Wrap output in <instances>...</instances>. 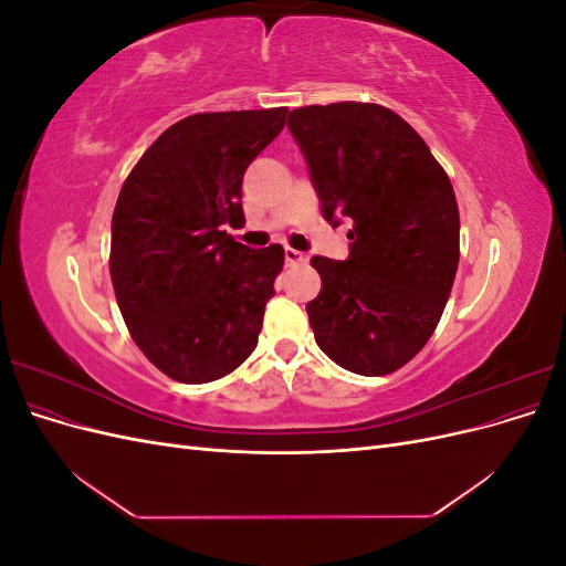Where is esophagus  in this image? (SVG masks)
<instances>
[{
	"mask_svg": "<svg viewBox=\"0 0 566 566\" xmlns=\"http://www.w3.org/2000/svg\"><path fill=\"white\" fill-rule=\"evenodd\" d=\"M306 262V254H302L300 250H293V248H285V264H304Z\"/></svg>",
	"mask_w": 566,
	"mask_h": 566,
	"instance_id": "34e87169",
	"label": "esophagus"
}]
</instances>
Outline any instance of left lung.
<instances>
[{"label":"left lung","instance_id":"8db88e82","mask_svg":"<svg viewBox=\"0 0 566 566\" xmlns=\"http://www.w3.org/2000/svg\"><path fill=\"white\" fill-rule=\"evenodd\" d=\"M321 212L349 224V260L312 256L321 293L306 304L316 345L356 375L406 366L432 337L460 260L449 175L403 117L342 101L290 113Z\"/></svg>","mask_w":566,"mask_h":566}]
</instances>
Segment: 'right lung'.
Returning <instances> with one entry per match:
<instances>
[{"instance_id": "add662e5", "label": "right lung", "mask_w": 566, "mask_h": 566, "mask_svg": "<svg viewBox=\"0 0 566 566\" xmlns=\"http://www.w3.org/2000/svg\"><path fill=\"white\" fill-rule=\"evenodd\" d=\"M285 115H188L150 144L117 196V306L136 347L177 382L224 378L256 347L285 252L250 250L221 227L243 219L245 169L281 134Z\"/></svg>"}]
</instances>
